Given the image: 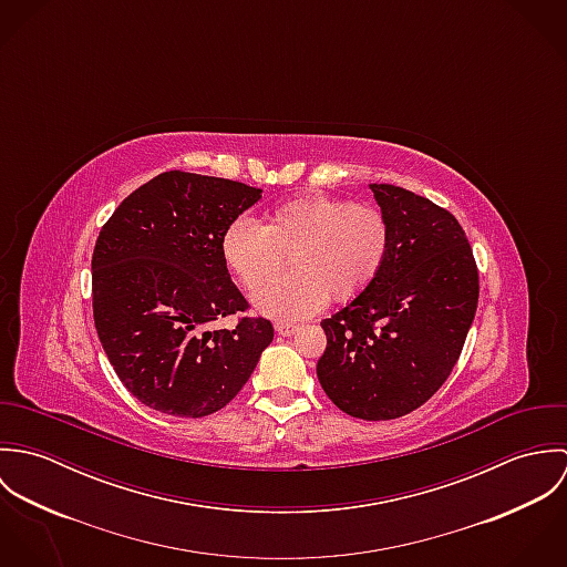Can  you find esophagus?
<instances>
[{"label": "esophagus", "instance_id": "34e87169", "mask_svg": "<svg viewBox=\"0 0 567 567\" xmlns=\"http://www.w3.org/2000/svg\"><path fill=\"white\" fill-rule=\"evenodd\" d=\"M275 331H277L279 336H292V333L297 331V324L288 323V321H277V323H275Z\"/></svg>", "mask_w": 567, "mask_h": 567}]
</instances>
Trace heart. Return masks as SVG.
<instances>
[{
    "instance_id": "heart-1",
    "label": "heart",
    "mask_w": 567,
    "mask_h": 567,
    "mask_svg": "<svg viewBox=\"0 0 567 567\" xmlns=\"http://www.w3.org/2000/svg\"><path fill=\"white\" fill-rule=\"evenodd\" d=\"M391 246L382 209L312 194L277 205L266 225L236 218L223 234V257L256 292L278 274L287 255L296 272L255 295V308L277 319H303L327 301L362 295L380 275Z\"/></svg>"
}]
</instances>
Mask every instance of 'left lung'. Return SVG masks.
<instances>
[{
    "instance_id": "1",
    "label": "left lung",
    "mask_w": 567,
    "mask_h": 567,
    "mask_svg": "<svg viewBox=\"0 0 567 567\" xmlns=\"http://www.w3.org/2000/svg\"><path fill=\"white\" fill-rule=\"evenodd\" d=\"M391 227L373 284L324 319L317 375L327 398L364 421L425 404L450 378L478 308V268L458 220L398 185H369Z\"/></svg>"
}]
</instances>
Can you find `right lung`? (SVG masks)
Returning a JSON list of instances; mask_svg holds the SVG:
<instances>
[{
  "mask_svg": "<svg viewBox=\"0 0 567 567\" xmlns=\"http://www.w3.org/2000/svg\"><path fill=\"white\" fill-rule=\"evenodd\" d=\"M261 198L238 181L169 169L122 200L91 257L93 321L122 384L174 416L229 404L272 342L266 319L216 321L248 308L223 257L225 229Z\"/></svg>",
  "mask_w": 567,
  "mask_h": 567,
  "instance_id": "obj_1",
  "label": "right lung"
}]
</instances>
